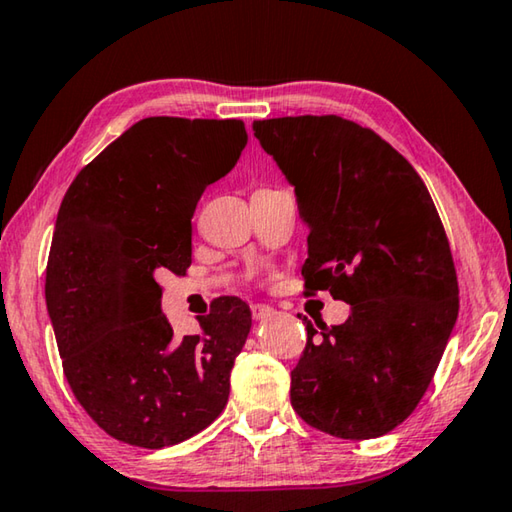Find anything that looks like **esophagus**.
I'll list each match as a JSON object with an SVG mask.
<instances>
[{"mask_svg": "<svg viewBox=\"0 0 512 512\" xmlns=\"http://www.w3.org/2000/svg\"><path fill=\"white\" fill-rule=\"evenodd\" d=\"M276 315V310L270 306H263V303H258V306H251V317L256 321H265V319H272Z\"/></svg>", "mask_w": 512, "mask_h": 512, "instance_id": "obj_1", "label": "esophagus"}]
</instances>
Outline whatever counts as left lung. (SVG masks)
I'll list each match as a JSON object with an SVG mask.
<instances>
[{
    "mask_svg": "<svg viewBox=\"0 0 512 512\" xmlns=\"http://www.w3.org/2000/svg\"><path fill=\"white\" fill-rule=\"evenodd\" d=\"M251 130L294 186L308 227V290L351 306L333 328L303 319L292 407L337 438L387 434L423 398L459 317L432 195L398 150L342 116H283Z\"/></svg>",
    "mask_w": 512,
    "mask_h": 512,
    "instance_id": "8db88e82",
    "label": "left lung"
}]
</instances>
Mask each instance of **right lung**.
Listing matches in <instances>:
<instances>
[{
    "label": "right lung",
    "mask_w": 512,
    "mask_h": 512,
    "mask_svg": "<svg viewBox=\"0 0 512 512\" xmlns=\"http://www.w3.org/2000/svg\"><path fill=\"white\" fill-rule=\"evenodd\" d=\"M247 143L236 119L150 116L112 141L71 182L47 265V310L67 382L116 441L182 443L229 400L251 310L238 297L175 339L157 274L191 265V218L206 186Z\"/></svg>",
    "instance_id": "add662e5"
}]
</instances>
